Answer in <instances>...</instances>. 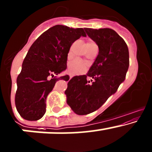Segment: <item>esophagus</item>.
<instances>
[{
    "instance_id": "1",
    "label": "esophagus",
    "mask_w": 152,
    "mask_h": 152,
    "mask_svg": "<svg viewBox=\"0 0 152 152\" xmlns=\"http://www.w3.org/2000/svg\"><path fill=\"white\" fill-rule=\"evenodd\" d=\"M69 76H70V79H71V78L73 77V74H71V73H70V74H69Z\"/></svg>"
}]
</instances>
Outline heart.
Instances as JSON below:
<instances>
[{
	"mask_svg": "<svg viewBox=\"0 0 152 152\" xmlns=\"http://www.w3.org/2000/svg\"><path fill=\"white\" fill-rule=\"evenodd\" d=\"M91 43V42H89ZM87 65L84 61L80 59H75L72 60L68 65V70L71 73L76 74V73H83L87 70Z\"/></svg>",
	"mask_w": 152,
	"mask_h": 152,
	"instance_id": "obj_1",
	"label": "heart"
}]
</instances>
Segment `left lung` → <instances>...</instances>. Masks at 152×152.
I'll return each instance as SVG.
<instances>
[{
  "instance_id": "1",
  "label": "left lung",
  "mask_w": 152,
  "mask_h": 152,
  "mask_svg": "<svg viewBox=\"0 0 152 152\" xmlns=\"http://www.w3.org/2000/svg\"><path fill=\"white\" fill-rule=\"evenodd\" d=\"M97 44L98 55L88 73L68 81L65 94L67 103L78 115L94 112L116 92L129 68L128 47L124 39L110 28H85ZM90 77L94 81H88Z\"/></svg>"
}]
</instances>
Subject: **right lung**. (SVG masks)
Returning a JSON list of instances; mask_svg holds the SVG:
<instances>
[{
	"label": "right lung",
	"instance_id": "right-lung-1",
	"mask_svg": "<svg viewBox=\"0 0 152 152\" xmlns=\"http://www.w3.org/2000/svg\"><path fill=\"white\" fill-rule=\"evenodd\" d=\"M81 36L83 28L57 25L43 33L34 41L17 76L15 105L23 119L36 121L46 112V101L58 80L68 81V75L57 78L67 68L70 48Z\"/></svg>",
	"mask_w": 152,
	"mask_h": 152
}]
</instances>
